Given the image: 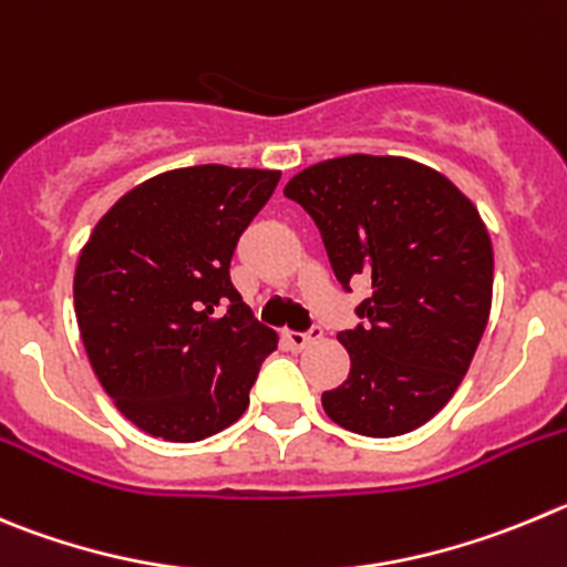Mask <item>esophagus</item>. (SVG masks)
I'll use <instances>...</instances> for the list:
<instances>
[{"label": "esophagus", "mask_w": 567, "mask_h": 567, "mask_svg": "<svg viewBox=\"0 0 567 567\" xmlns=\"http://www.w3.org/2000/svg\"><path fill=\"white\" fill-rule=\"evenodd\" d=\"M319 336H321V330H310V332H290V330H285L282 332V341L288 343L290 349H305L310 341H316V338H319Z\"/></svg>", "instance_id": "esophagus-1"}]
</instances>
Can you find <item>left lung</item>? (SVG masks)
<instances>
[{"label": "left lung", "mask_w": 567, "mask_h": 567, "mask_svg": "<svg viewBox=\"0 0 567 567\" xmlns=\"http://www.w3.org/2000/svg\"><path fill=\"white\" fill-rule=\"evenodd\" d=\"M285 195L305 206L338 282H369L363 327L338 332L349 378L321 394L327 416L361 436H400L447 405L492 308V240L473 200L405 156L327 158Z\"/></svg>", "instance_id": "obj_1"}]
</instances>
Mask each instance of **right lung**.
Wrapping results in <instances>:
<instances>
[{"instance_id":"add662e5","label":"right lung","mask_w":567,"mask_h":567,"mask_svg":"<svg viewBox=\"0 0 567 567\" xmlns=\"http://www.w3.org/2000/svg\"><path fill=\"white\" fill-rule=\"evenodd\" d=\"M279 171L195 164L116 200L81 248L75 316L89 363L120 414L167 442H200L248 409L277 332L229 279Z\"/></svg>"}]
</instances>
